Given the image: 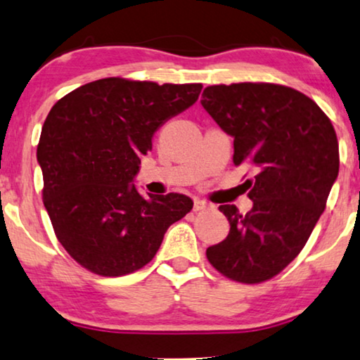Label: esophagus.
Instances as JSON below:
<instances>
[{"label": "esophagus", "mask_w": 360, "mask_h": 360, "mask_svg": "<svg viewBox=\"0 0 360 360\" xmlns=\"http://www.w3.org/2000/svg\"><path fill=\"white\" fill-rule=\"evenodd\" d=\"M210 203H206L205 200H200V198H195L193 201V211H201V210H206L210 208Z\"/></svg>", "instance_id": "1"}]
</instances>
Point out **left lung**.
<instances>
[{
	"label": "left lung",
	"instance_id": "1",
	"mask_svg": "<svg viewBox=\"0 0 360 360\" xmlns=\"http://www.w3.org/2000/svg\"><path fill=\"white\" fill-rule=\"evenodd\" d=\"M201 105L234 137V165L255 170L252 210L219 206L231 229L206 257L236 282H265L302 252L326 208L339 172L336 131L311 98L275 83L206 86Z\"/></svg>",
	"mask_w": 360,
	"mask_h": 360
}]
</instances>
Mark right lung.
<instances>
[{
  "instance_id": "obj_1",
  "label": "right lung",
  "mask_w": 360,
  "mask_h": 360,
  "mask_svg": "<svg viewBox=\"0 0 360 360\" xmlns=\"http://www.w3.org/2000/svg\"><path fill=\"white\" fill-rule=\"evenodd\" d=\"M201 88L110 77L49 111L37 146L42 200L58 243L82 267L101 277L136 272L193 208L180 193L141 195L132 180L154 132L193 105Z\"/></svg>"
}]
</instances>
